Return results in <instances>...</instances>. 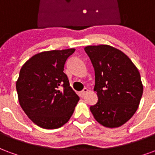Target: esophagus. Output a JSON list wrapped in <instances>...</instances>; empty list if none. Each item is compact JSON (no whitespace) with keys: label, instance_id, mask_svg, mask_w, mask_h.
Instances as JSON below:
<instances>
[{"label":"esophagus","instance_id":"obj_1","mask_svg":"<svg viewBox=\"0 0 155 155\" xmlns=\"http://www.w3.org/2000/svg\"><path fill=\"white\" fill-rule=\"evenodd\" d=\"M88 91H89V90H88L87 88H84V90H83V91H82L81 92V94H82V95H84V94H87Z\"/></svg>","mask_w":155,"mask_h":155}]
</instances>
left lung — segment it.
Returning a JSON list of instances; mask_svg holds the SVG:
<instances>
[{"label": "left lung", "instance_id": "left-lung-1", "mask_svg": "<svg viewBox=\"0 0 155 155\" xmlns=\"http://www.w3.org/2000/svg\"><path fill=\"white\" fill-rule=\"evenodd\" d=\"M84 51L94 66L98 96L91 113L103 126H121L139 107L143 90L140 72L126 54L111 45H87Z\"/></svg>", "mask_w": 155, "mask_h": 155}]
</instances>
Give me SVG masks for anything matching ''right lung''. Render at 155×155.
<instances>
[{"label": "right lung", "mask_w": 155, "mask_h": 155, "mask_svg": "<svg viewBox=\"0 0 155 155\" xmlns=\"http://www.w3.org/2000/svg\"><path fill=\"white\" fill-rule=\"evenodd\" d=\"M74 51L71 48L35 54L20 71L15 84L19 104L29 119L41 128L58 129L74 113L80 97L63 71L67 58ZM61 86H63L61 91Z\"/></svg>", "instance_id": "right-lung-1"}]
</instances>
